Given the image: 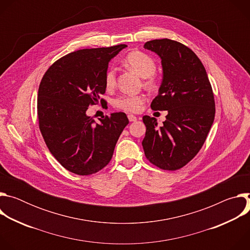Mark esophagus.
Returning a JSON list of instances; mask_svg holds the SVG:
<instances>
[{
    "label": "esophagus",
    "mask_w": 250,
    "mask_h": 250,
    "mask_svg": "<svg viewBox=\"0 0 250 250\" xmlns=\"http://www.w3.org/2000/svg\"><path fill=\"white\" fill-rule=\"evenodd\" d=\"M127 118H128L129 122H135L137 120V118L135 116H133V115H128Z\"/></svg>",
    "instance_id": "1"
}]
</instances>
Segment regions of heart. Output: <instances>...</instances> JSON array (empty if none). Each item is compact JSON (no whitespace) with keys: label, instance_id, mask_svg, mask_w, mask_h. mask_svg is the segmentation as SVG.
Wrapping results in <instances>:
<instances>
[{"label":"heart","instance_id":"1","mask_svg":"<svg viewBox=\"0 0 250 250\" xmlns=\"http://www.w3.org/2000/svg\"><path fill=\"white\" fill-rule=\"evenodd\" d=\"M128 68L133 70L140 77L145 78V85L149 90H157L159 87V80L154 76L156 70V63L154 59L142 51H132L128 53L125 59ZM106 88H113L116 84V71L115 69L108 70L104 78ZM144 103V97L139 95H122L114 101V105L119 110L125 112L135 113L140 109Z\"/></svg>","mask_w":250,"mask_h":250}]
</instances>
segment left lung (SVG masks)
I'll return each instance as SVG.
<instances>
[{
    "instance_id": "left-lung-1",
    "label": "left lung",
    "mask_w": 250,
    "mask_h": 250,
    "mask_svg": "<svg viewBox=\"0 0 250 250\" xmlns=\"http://www.w3.org/2000/svg\"><path fill=\"white\" fill-rule=\"evenodd\" d=\"M145 48L161 58L163 79L150 106L167 111L162 126L155 118H142L146 157L163 170L184 167L200 151L216 114L215 98L206 69L186 45L168 39L146 42Z\"/></svg>"
}]
</instances>
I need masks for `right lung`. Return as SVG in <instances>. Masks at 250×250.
Wrapping results in <instances>:
<instances>
[{"label":"right lung","mask_w":250,"mask_h":250,"mask_svg":"<svg viewBox=\"0 0 250 250\" xmlns=\"http://www.w3.org/2000/svg\"><path fill=\"white\" fill-rule=\"evenodd\" d=\"M125 44L80 49L55 61L43 75L38 95L41 132L51 154L68 171L87 176L111 161L117 141L128 125L125 113L99 119L88 106L105 103V73L110 60Z\"/></svg>","instance_id":"add662e5"}]
</instances>
